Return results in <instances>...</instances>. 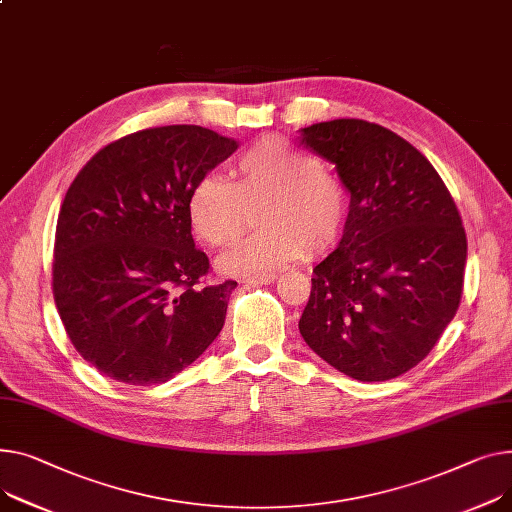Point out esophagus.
Here are the masks:
<instances>
[{
	"label": "esophagus",
	"instance_id": "esophagus-1",
	"mask_svg": "<svg viewBox=\"0 0 512 512\" xmlns=\"http://www.w3.org/2000/svg\"><path fill=\"white\" fill-rule=\"evenodd\" d=\"M278 280V274H257V276H249L245 278V284H251V286H263V284H274Z\"/></svg>",
	"mask_w": 512,
	"mask_h": 512
}]
</instances>
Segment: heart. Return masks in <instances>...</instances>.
<instances>
[{
  "instance_id": "obj_1",
  "label": "heart",
  "mask_w": 512,
  "mask_h": 512,
  "mask_svg": "<svg viewBox=\"0 0 512 512\" xmlns=\"http://www.w3.org/2000/svg\"><path fill=\"white\" fill-rule=\"evenodd\" d=\"M234 183L201 177L187 195L193 232L210 247H226L241 234L249 210L259 232L226 251L218 267L230 276L259 274L329 251L346 222V191L319 160L280 135H265L234 164Z\"/></svg>"
}]
</instances>
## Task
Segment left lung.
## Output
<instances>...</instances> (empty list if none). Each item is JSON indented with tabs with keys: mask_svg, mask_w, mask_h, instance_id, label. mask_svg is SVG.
I'll use <instances>...</instances> for the list:
<instances>
[{
	"mask_svg": "<svg viewBox=\"0 0 512 512\" xmlns=\"http://www.w3.org/2000/svg\"><path fill=\"white\" fill-rule=\"evenodd\" d=\"M350 195L342 241L313 269L298 321L319 358L364 383L422 362L453 321L467 238L455 201L410 142L362 119L300 129Z\"/></svg>",
	"mask_w": 512,
	"mask_h": 512,
	"instance_id": "8db88e82",
	"label": "left lung"
}]
</instances>
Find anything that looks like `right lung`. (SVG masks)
<instances>
[{"instance_id":"add662e5","label":"right lung","mask_w":512,"mask_h":512,"mask_svg":"<svg viewBox=\"0 0 512 512\" xmlns=\"http://www.w3.org/2000/svg\"><path fill=\"white\" fill-rule=\"evenodd\" d=\"M238 142L199 125L144 129L102 148L61 203L53 296L74 348L98 372L156 385L224 327L236 282L201 288L187 195Z\"/></svg>"}]
</instances>
